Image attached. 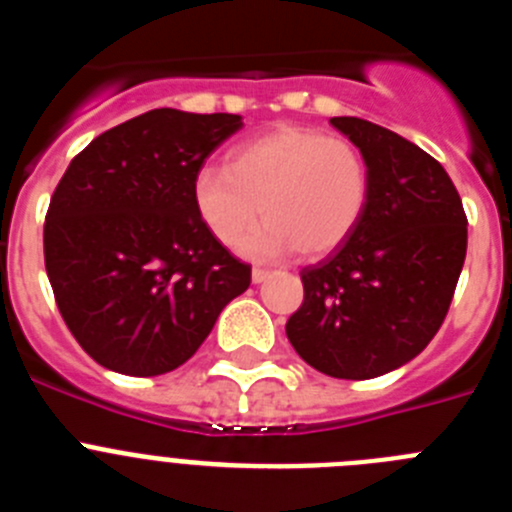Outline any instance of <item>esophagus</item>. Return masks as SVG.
Instances as JSON below:
<instances>
[{
	"instance_id": "34e87169",
	"label": "esophagus",
	"mask_w": 512,
	"mask_h": 512,
	"mask_svg": "<svg viewBox=\"0 0 512 512\" xmlns=\"http://www.w3.org/2000/svg\"><path fill=\"white\" fill-rule=\"evenodd\" d=\"M271 277V271L269 269H261V266H253V271H251V279L256 284H261L264 282V279H269Z\"/></svg>"
}]
</instances>
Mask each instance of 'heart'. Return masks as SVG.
Returning <instances> with one entry per match:
<instances>
[{
    "label": "heart",
    "mask_w": 512,
    "mask_h": 512,
    "mask_svg": "<svg viewBox=\"0 0 512 512\" xmlns=\"http://www.w3.org/2000/svg\"><path fill=\"white\" fill-rule=\"evenodd\" d=\"M372 200V169L354 140L318 128H279L235 146L225 166L192 179L194 212L220 246L271 256L295 248L315 259L354 235Z\"/></svg>",
    "instance_id": "1"
}]
</instances>
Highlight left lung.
<instances>
[{
    "label": "left lung",
    "instance_id": "1",
    "mask_svg": "<svg viewBox=\"0 0 512 512\" xmlns=\"http://www.w3.org/2000/svg\"><path fill=\"white\" fill-rule=\"evenodd\" d=\"M330 122L364 151L372 200L341 248L300 271L305 300L287 338L328 377L372 379L415 359L441 328L467 256V215L423 148L359 117Z\"/></svg>",
    "mask_w": 512,
    "mask_h": 512
}]
</instances>
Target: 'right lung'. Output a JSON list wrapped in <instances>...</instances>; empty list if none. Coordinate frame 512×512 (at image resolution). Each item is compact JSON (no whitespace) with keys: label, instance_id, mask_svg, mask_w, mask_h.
Wrapping results in <instances>:
<instances>
[{"label":"right lung","instance_id":"obj_1","mask_svg":"<svg viewBox=\"0 0 512 512\" xmlns=\"http://www.w3.org/2000/svg\"><path fill=\"white\" fill-rule=\"evenodd\" d=\"M243 122L151 110L76 153L48 205L45 271L71 336L97 364L156 377L210 336L251 266L207 233L192 179Z\"/></svg>","mask_w":512,"mask_h":512}]
</instances>
